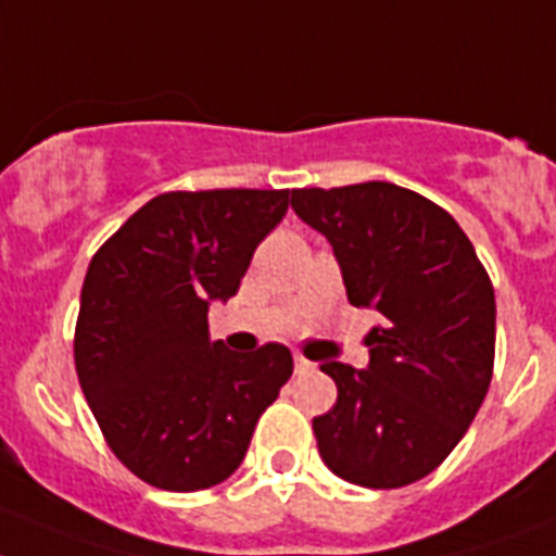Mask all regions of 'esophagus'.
Here are the masks:
<instances>
[{
  "instance_id": "1",
  "label": "esophagus",
  "mask_w": 556,
  "mask_h": 556,
  "mask_svg": "<svg viewBox=\"0 0 556 556\" xmlns=\"http://www.w3.org/2000/svg\"><path fill=\"white\" fill-rule=\"evenodd\" d=\"M309 369H315V364H312V361H306L304 355H295V371H298V375H304V371H309Z\"/></svg>"
}]
</instances>
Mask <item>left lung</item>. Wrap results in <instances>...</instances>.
Segmentation results:
<instances>
[{
  "label": "left lung",
  "mask_w": 556,
  "mask_h": 556,
  "mask_svg": "<svg viewBox=\"0 0 556 556\" xmlns=\"http://www.w3.org/2000/svg\"><path fill=\"white\" fill-rule=\"evenodd\" d=\"M292 210L327 236L352 306L378 309L369 369L320 364L338 387L312 420L329 469L366 489H401L446 460L494 371V287L452 215L389 181L292 190Z\"/></svg>",
  "instance_id": "1"
}]
</instances>
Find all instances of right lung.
Here are the masks:
<instances>
[{
  "label": "right lung",
  "mask_w": 556,
  "mask_h": 556,
  "mask_svg": "<svg viewBox=\"0 0 556 556\" xmlns=\"http://www.w3.org/2000/svg\"><path fill=\"white\" fill-rule=\"evenodd\" d=\"M289 190H173L96 250L73 334L81 392L110 452L164 492L224 483L292 375L283 343L229 352L206 306L232 298Z\"/></svg>",
  "instance_id": "1"
}]
</instances>
